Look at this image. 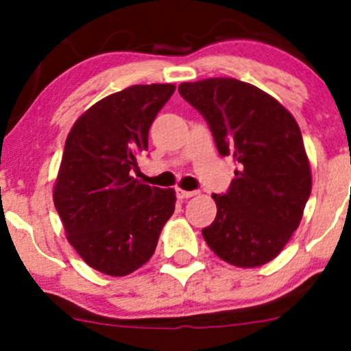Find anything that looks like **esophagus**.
Here are the masks:
<instances>
[{"mask_svg": "<svg viewBox=\"0 0 351 351\" xmlns=\"http://www.w3.org/2000/svg\"><path fill=\"white\" fill-rule=\"evenodd\" d=\"M197 192H189V190H182V189H176V197L182 198V200H186V198H192L195 197Z\"/></svg>", "mask_w": 351, "mask_h": 351, "instance_id": "34e87169", "label": "esophagus"}]
</instances>
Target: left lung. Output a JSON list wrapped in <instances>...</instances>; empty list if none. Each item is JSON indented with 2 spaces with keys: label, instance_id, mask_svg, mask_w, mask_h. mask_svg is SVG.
<instances>
[{
  "label": "left lung",
  "instance_id": "obj_1",
  "mask_svg": "<svg viewBox=\"0 0 351 351\" xmlns=\"http://www.w3.org/2000/svg\"><path fill=\"white\" fill-rule=\"evenodd\" d=\"M180 95L204 115L221 156L238 169L217 215L202 229L221 260L256 268L280 254L302 221L313 189L309 158L292 113L271 95L234 77L182 83Z\"/></svg>",
  "mask_w": 351,
  "mask_h": 351
}]
</instances>
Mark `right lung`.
<instances>
[{
	"instance_id": "right-lung-1",
	"label": "right lung",
	"mask_w": 351,
	"mask_h": 351,
	"mask_svg": "<svg viewBox=\"0 0 351 351\" xmlns=\"http://www.w3.org/2000/svg\"><path fill=\"white\" fill-rule=\"evenodd\" d=\"M175 84H134L101 98L74 122L54 183L66 238L86 265L123 277L149 261L175 212L173 189L132 176L136 158Z\"/></svg>"
}]
</instances>
